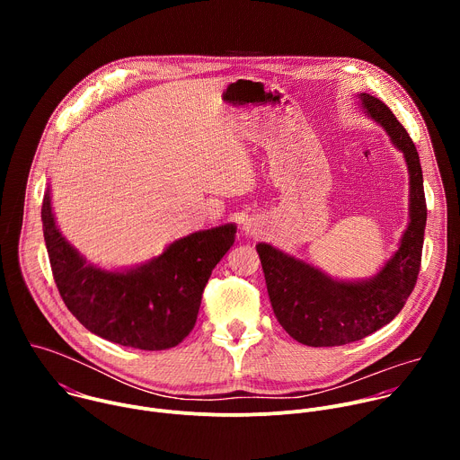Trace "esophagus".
<instances>
[{
  "label": "esophagus",
  "mask_w": 460,
  "mask_h": 460,
  "mask_svg": "<svg viewBox=\"0 0 460 460\" xmlns=\"http://www.w3.org/2000/svg\"><path fill=\"white\" fill-rule=\"evenodd\" d=\"M261 224L260 222V218H249L245 224H243V233H245V236H252V238H256V236H260L261 234Z\"/></svg>",
  "instance_id": "34e87169"
}]
</instances>
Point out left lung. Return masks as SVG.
Wrapping results in <instances>:
<instances>
[{
	"label": "left lung",
	"instance_id": "8db88e82",
	"mask_svg": "<svg viewBox=\"0 0 460 460\" xmlns=\"http://www.w3.org/2000/svg\"><path fill=\"white\" fill-rule=\"evenodd\" d=\"M358 98L367 116L385 128L406 158L410 224L397 252L373 279L344 282L270 243L256 245L275 316L296 342L313 348L344 346L389 323L404 307L420 271L428 209L419 153L384 102L366 93Z\"/></svg>",
	"mask_w": 460,
	"mask_h": 460
}]
</instances>
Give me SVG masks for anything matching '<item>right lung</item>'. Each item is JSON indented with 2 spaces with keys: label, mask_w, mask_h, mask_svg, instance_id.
<instances>
[{
  "label": "right lung",
  "mask_w": 460,
  "mask_h": 460,
  "mask_svg": "<svg viewBox=\"0 0 460 460\" xmlns=\"http://www.w3.org/2000/svg\"><path fill=\"white\" fill-rule=\"evenodd\" d=\"M43 236L58 291L87 330L109 342L146 351L178 346L199 316L204 288L234 243V224L174 240L147 264L127 271L96 268L67 242L43 194Z\"/></svg>",
  "instance_id": "right-lung-1"
}]
</instances>
